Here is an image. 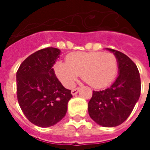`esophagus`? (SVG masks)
<instances>
[{
	"mask_svg": "<svg viewBox=\"0 0 150 150\" xmlns=\"http://www.w3.org/2000/svg\"><path fill=\"white\" fill-rule=\"evenodd\" d=\"M79 91V88H75V89H72L71 90V94L73 96H75V95L77 94Z\"/></svg>",
	"mask_w": 150,
	"mask_h": 150,
	"instance_id": "esophagus-1",
	"label": "esophagus"
}]
</instances>
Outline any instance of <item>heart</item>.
<instances>
[{"mask_svg":"<svg viewBox=\"0 0 150 150\" xmlns=\"http://www.w3.org/2000/svg\"><path fill=\"white\" fill-rule=\"evenodd\" d=\"M54 72L65 88L73 87L79 74L88 84L95 88L109 85L118 72V60L113 54L104 52H72L66 62L58 61Z\"/></svg>","mask_w":150,"mask_h":150,"instance_id":"b5f03b06","label":"heart"}]
</instances>
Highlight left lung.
<instances>
[{
	"label": "left lung",
	"mask_w": 150,
	"mask_h": 150,
	"mask_svg": "<svg viewBox=\"0 0 150 150\" xmlns=\"http://www.w3.org/2000/svg\"><path fill=\"white\" fill-rule=\"evenodd\" d=\"M118 60V76L108 88L93 91L88 103L91 119L103 127H116L129 116L141 94L138 69L128 56L118 50L106 48Z\"/></svg>",
	"instance_id": "1"
}]
</instances>
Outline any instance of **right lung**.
Listing matches in <instances>:
<instances>
[{
  "instance_id": "add662e5",
  "label": "right lung",
  "mask_w": 150,
  "mask_h": 150,
  "mask_svg": "<svg viewBox=\"0 0 150 150\" xmlns=\"http://www.w3.org/2000/svg\"><path fill=\"white\" fill-rule=\"evenodd\" d=\"M60 54L61 50L54 47L38 50L25 59L17 72L18 104L26 118L42 128L59 122L72 97L52 67Z\"/></svg>"
}]
</instances>
